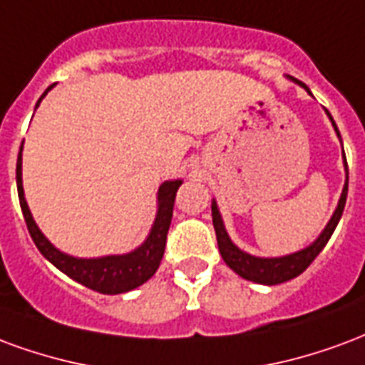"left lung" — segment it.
Segmentation results:
<instances>
[{"instance_id": "left-lung-1", "label": "left lung", "mask_w": 365, "mask_h": 365, "mask_svg": "<svg viewBox=\"0 0 365 365\" xmlns=\"http://www.w3.org/2000/svg\"><path fill=\"white\" fill-rule=\"evenodd\" d=\"M297 83L303 85L302 81H297ZM329 116H331V114H329ZM332 126H334V130H336V134H339L340 138V132L339 128H336V124H334V120H332ZM344 169H346V185L342 188L339 208L334 210L331 222L327 223V227H324L323 233H321L317 241L313 245H309L307 249H303V251L299 252H294V255H288V257H280V259H257V257H251V255H247V252H243L241 249H237L235 245L231 243L230 235H227V231L223 227L222 215L217 212V206H215L214 202V204H212V220H214L217 247H220V252H222L225 264H227L233 272H237L241 278H245V280L257 282V284H267V286L282 284V282H288L292 280V278H295V276H299L305 268L309 267L313 260L317 259L319 252L323 251V247L327 245V241L331 239L332 231L339 225L340 215L344 212V204H346L348 194L346 157H344Z\"/></svg>"}]
</instances>
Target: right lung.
I'll return each mask as SVG.
<instances>
[{
	"label": "right lung",
	"mask_w": 365,
	"mask_h": 365,
	"mask_svg": "<svg viewBox=\"0 0 365 365\" xmlns=\"http://www.w3.org/2000/svg\"><path fill=\"white\" fill-rule=\"evenodd\" d=\"M46 91H50V87ZM42 97L38 98V103L42 101ZM21 150H23V145H21ZM21 150H19L17 157L19 202H21V210L25 215L29 233H31L34 245L38 247V251L63 274H68L70 278L83 284L89 289H95L98 294H124V292H130V289L142 286L143 282L150 280L163 259L167 233H169L173 208H175V196L179 190L180 180H167L159 186V210H157L155 223L151 227L150 237L145 239V243L140 249L128 252V255L103 257V259H73V257H68L58 251L54 245H50V241L36 227L33 215L29 212L25 192H23V179H21Z\"/></svg>",
	"instance_id": "right-lung-1"
}]
</instances>
